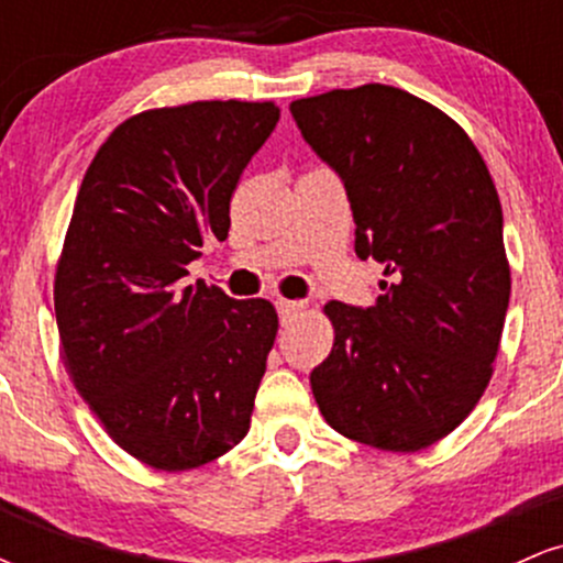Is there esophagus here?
Segmentation results:
<instances>
[{
  "instance_id": "obj_1",
  "label": "esophagus",
  "mask_w": 563,
  "mask_h": 563,
  "mask_svg": "<svg viewBox=\"0 0 563 563\" xmlns=\"http://www.w3.org/2000/svg\"><path fill=\"white\" fill-rule=\"evenodd\" d=\"M277 314H280V322H290L296 314L301 312L303 303L301 301H288V299H277Z\"/></svg>"
}]
</instances>
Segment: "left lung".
<instances>
[{
    "label": "left lung",
    "mask_w": 563,
    "mask_h": 563,
    "mask_svg": "<svg viewBox=\"0 0 563 563\" xmlns=\"http://www.w3.org/2000/svg\"><path fill=\"white\" fill-rule=\"evenodd\" d=\"M339 174L360 260L384 264L373 307L328 301L333 349L309 384L339 434L416 452L448 437L493 378L510 296L503 209L487 164L431 102L365 84L290 102Z\"/></svg>",
    "instance_id": "8db88e82"
}]
</instances>
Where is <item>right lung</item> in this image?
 Returning <instances> with one entry per match:
<instances>
[{
	"mask_svg": "<svg viewBox=\"0 0 563 563\" xmlns=\"http://www.w3.org/2000/svg\"><path fill=\"white\" fill-rule=\"evenodd\" d=\"M280 119L275 102L200 100L111 132L76 196L55 273L63 360L108 437L145 466L187 471L249 434L277 312L185 286Z\"/></svg>",
	"mask_w": 563,
	"mask_h": 563,
	"instance_id": "obj_1",
	"label": "right lung"
}]
</instances>
